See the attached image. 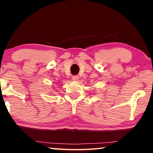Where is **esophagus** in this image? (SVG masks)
<instances>
[{
	"mask_svg": "<svg viewBox=\"0 0 153 153\" xmlns=\"http://www.w3.org/2000/svg\"><path fill=\"white\" fill-rule=\"evenodd\" d=\"M73 78V80H74V81H77V80H78L79 78H78V75H73V78Z\"/></svg>",
	"mask_w": 153,
	"mask_h": 153,
	"instance_id": "34e87169",
	"label": "esophagus"
}]
</instances>
